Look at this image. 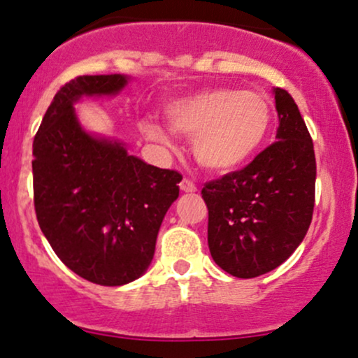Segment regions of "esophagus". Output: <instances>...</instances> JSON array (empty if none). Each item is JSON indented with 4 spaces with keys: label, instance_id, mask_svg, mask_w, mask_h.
<instances>
[{
    "label": "esophagus",
    "instance_id": "esophagus-1",
    "mask_svg": "<svg viewBox=\"0 0 358 358\" xmlns=\"http://www.w3.org/2000/svg\"><path fill=\"white\" fill-rule=\"evenodd\" d=\"M180 190L185 193H193V192H196V187H195V183L190 182V180L185 178L180 182Z\"/></svg>",
    "mask_w": 358,
    "mask_h": 358
}]
</instances>
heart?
I'll use <instances>...</instances> for the list:
<instances>
[{
	"mask_svg": "<svg viewBox=\"0 0 358 358\" xmlns=\"http://www.w3.org/2000/svg\"><path fill=\"white\" fill-rule=\"evenodd\" d=\"M170 129L192 139L196 163L212 173H232L256 156L271 131V106L261 94L234 87L200 90L165 106ZM146 136L168 145L162 126L148 121Z\"/></svg>",
	"mask_w": 358,
	"mask_h": 358,
	"instance_id": "b5f03b06",
	"label": "heart"
}]
</instances>
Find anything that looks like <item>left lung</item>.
<instances>
[{"mask_svg":"<svg viewBox=\"0 0 358 358\" xmlns=\"http://www.w3.org/2000/svg\"><path fill=\"white\" fill-rule=\"evenodd\" d=\"M278 141L244 170L207 183L208 249L236 278H257L281 266L305 239L315 207L313 141L285 89H273Z\"/></svg>","mask_w":358,"mask_h":358,"instance_id":"obj_1","label":"left lung"}]
</instances>
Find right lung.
Wrapping results in <instances>:
<instances>
[{
	"mask_svg": "<svg viewBox=\"0 0 358 358\" xmlns=\"http://www.w3.org/2000/svg\"><path fill=\"white\" fill-rule=\"evenodd\" d=\"M131 77L80 76L53 97L34 139L35 212L60 261L101 286L146 273L182 175L148 165L116 138L90 133L73 106L114 97Z\"/></svg>",
	"mask_w": 358,
	"mask_h": 358,
	"instance_id": "add662e5",
	"label": "right lung"
}]
</instances>
